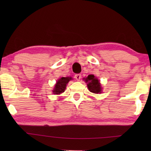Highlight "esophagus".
Masks as SVG:
<instances>
[{
	"instance_id": "34e87169",
	"label": "esophagus",
	"mask_w": 151,
	"mask_h": 151,
	"mask_svg": "<svg viewBox=\"0 0 151 151\" xmlns=\"http://www.w3.org/2000/svg\"><path fill=\"white\" fill-rule=\"evenodd\" d=\"M81 78V75H80V74H76V75H75V78L77 81H80Z\"/></svg>"
}]
</instances>
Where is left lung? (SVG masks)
Segmentation results:
<instances>
[{"label": "left lung", "mask_w": 151, "mask_h": 151, "mask_svg": "<svg viewBox=\"0 0 151 151\" xmlns=\"http://www.w3.org/2000/svg\"><path fill=\"white\" fill-rule=\"evenodd\" d=\"M85 82L87 83V87L91 93L99 94L102 93V87L100 81L93 75H88L85 78Z\"/></svg>", "instance_id": "1"}]
</instances>
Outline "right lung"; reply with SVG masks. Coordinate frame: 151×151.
Masks as SVG:
<instances>
[{
	"label": "right lung",
	"mask_w": 151,
	"mask_h": 151,
	"mask_svg": "<svg viewBox=\"0 0 151 151\" xmlns=\"http://www.w3.org/2000/svg\"><path fill=\"white\" fill-rule=\"evenodd\" d=\"M72 77H62L58 79L57 83L53 89L52 93L55 94H60L65 92L66 85L70 80H72Z\"/></svg>",
	"instance_id": "add662e5"
}]
</instances>
